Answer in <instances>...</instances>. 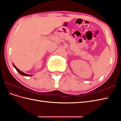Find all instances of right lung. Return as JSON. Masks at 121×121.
I'll list each match as a JSON object with an SVG mask.
<instances>
[{
	"instance_id": "obj_1",
	"label": "right lung",
	"mask_w": 121,
	"mask_h": 121,
	"mask_svg": "<svg viewBox=\"0 0 121 121\" xmlns=\"http://www.w3.org/2000/svg\"><path fill=\"white\" fill-rule=\"evenodd\" d=\"M13 64V67L15 68V69H16V70L19 72L20 74H21V75H23V76H32V75H28V74H25V73H23V72H22V71H21L20 70H19V69H18L15 65H14Z\"/></svg>"
}]
</instances>
